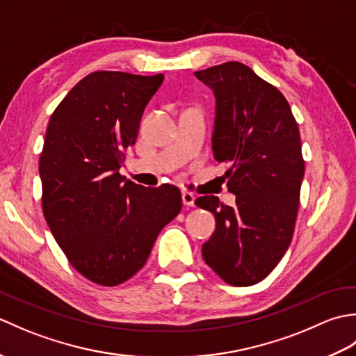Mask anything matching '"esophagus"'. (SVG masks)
I'll return each mask as SVG.
<instances>
[{
    "label": "esophagus",
    "instance_id": "34e87169",
    "mask_svg": "<svg viewBox=\"0 0 356 356\" xmlns=\"http://www.w3.org/2000/svg\"><path fill=\"white\" fill-rule=\"evenodd\" d=\"M194 200H195V197L191 193H186V191L182 193V202H184L185 207H188V208L194 207Z\"/></svg>",
    "mask_w": 356,
    "mask_h": 356
}]
</instances>
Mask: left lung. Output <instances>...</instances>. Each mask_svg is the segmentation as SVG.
I'll use <instances>...</instances> for the list:
<instances>
[{
	"label": "left lung",
	"mask_w": 356,
	"mask_h": 356,
	"mask_svg": "<svg viewBox=\"0 0 356 356\" xmlns=\"http://www.w3.org/2000/svg\"><path fill=\"white\" fill-rule=\"evenodd\" d=\"M216 95L213 149L228 163L236 207L203 195L195 205L216 217L202 255L223 282L251 286L287 251L300 205L305 161L297 120L277 87L248 65L229 61L194 73Z\"/></svg>",
	"instance_id": "left-lung-1"
}]
</instances>
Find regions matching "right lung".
I'll return each mask as SVG.
<instances>
[{
	"mask_svg": "<svg viewBox=\"0 0 356 356\" xmlns=\"http://www.w3.org/2000/svg\"><path fill=\"white\" fill-rule=\"evenodd\" d=\"M162 82V73L93 72L49 120L40 157L42 213L67 260L96 284L130 280L182 209L177 186L145 188L119 174Z\"/></svg>",
	"mask_w": 356,
	"mask_h": 356,
	"instance_id": "1",
	"label": "right lung"
}]
</instances>
